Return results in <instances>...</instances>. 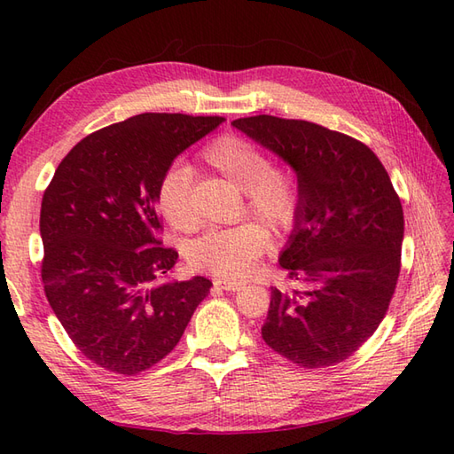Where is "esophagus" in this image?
Segmentation results:
<instances>
[{"instance_id":"34e87169","label":"esophagus","mask_w":454,"mask_h":454,"mask_svg":"<svg viewBox=\"0 0 454 454\" xmlns=\"http://www.w3.org/2000/svg\"><path fill=\"white\" fill-rule=\"evenodd\" d=\"M216 286L224 288V291H230V293H236V291H242L244 288V283H236V281H226V278H216L215 281Z\"/></svg>"}]
</instances>
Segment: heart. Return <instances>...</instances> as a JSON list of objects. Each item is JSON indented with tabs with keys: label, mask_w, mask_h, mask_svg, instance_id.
Listing matches in <instances>:
<instances>
[{
	"label": "heart",
	"mask_w": 454,
	"mask_h": 454,
	"mask_svg": "<svg viewBox=\"0 0 454 454\" xmlns=\"http://www.w3.org/2000/svg\"><path fill=\"white\" fill-rule=\"evenodd\" d=\"M200 158L218 176L244 191L249 215L283 232L293 224L301 205L294 173L285 166H271L263 150L236 134L210 140ZM195 173L189 166L169 168L158 185V207L169 224L191 232L197 226L191 207ZM269 246V232L257 222L210 230L189 246V263L199 271L226 278H244L254 271Z\"/></svg>",
	"instance_id": "obj_1"
}]
</instances>
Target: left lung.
Listing matches in <instances>:
<instances>
[{
	"label": "left lung",
	"instance_id": "obj_1",
	"mask_svg": "<svg viewBox=\"0 0 454 454\" xmlns=\"http://www.w3.org/2000/svg\"><path fill=\"white\" fill-rule=\"evenodd\" d=\"M234 127L296 173L301 205L278 263L301 288H271L263 341L304 369L345 361L376 332L400 275L402 202L374 152L320 124L271 114Z\"/></svg>",
	"mask_w": 454,
	"mask_h": 454
}]
</instances>
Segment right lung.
Returning a JSON list of instances; mask_svg holds the SVG:
<instances>
[{"mask_svg": "<svg viewBox=\"0 0 454 454\" xmlns=\"http://www.w3.org/2000/svg\"><path fill=\"white\" fill-rule=\"evenodd\" d=\"M222 117L144 113L85 137L60 161L41 207L48 302L82 355L138 374L171 353L212 283L166 281L158 185Z\"/></svg>", "mask_w": 454, "mask_h": 454, "instance_id": "obj_1", "label": "right lung"}]
</instances>
